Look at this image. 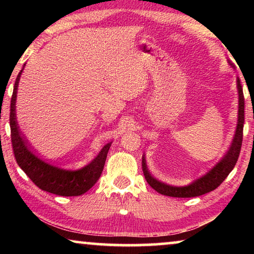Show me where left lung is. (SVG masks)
Segmentation results:
<instances>
[{
    "mask_svg": "<svg viewBox=\"0 0 254 254\" xmlns=\"http://www.w3.org/2000/svg\"><path fill=\"white\" fill-rule=\"evenodd\" d=\"M236 83H238V92H239V115H238L239 118H238V126H236L235 134L233 137V141H232V144L229 149V151H227L225 156L221 159V161L218 162L213 169H210L207 174L204 175L203 177H200L199 179L195 180L194 183L183 187L170 186V185L159 182L158 179L152 177L151 174H150L148 170L144 156H142V170L144 174V178L154 190L160 192L161 195H166L170 197H179V198H188V197L200 196V195L206 194V192H209L214 190V189H216L223 182H224L225 178L229 176L231 171L233 170L235 163L238 161L239 156H240L241 145H242L243 124H244L243 89L239 78L236 79Z\"/></svg>",
    "mask_w": 254,
    "mask_h": 254,
    "instance_id": "1",
    "label": "left lung"
}]
</instances>
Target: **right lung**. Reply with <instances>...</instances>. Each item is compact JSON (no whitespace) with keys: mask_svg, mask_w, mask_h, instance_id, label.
Wrapping results in <instances>:
<instances>
[{"mask_svg":"<svg viewBox=\"0 0 254 254\" xmlns=\"http://www.w3.org/2000/svg\"><path fill=\"white\" fill-rule=\"evenodd\" d=\"M22 70L19 72L15 79L10 109L11 140L15 160L25 175L42 190L59 196L83 195L89 190L101 177L102 171L104 169L107 152H109L112 143L104 145L101 152L91 163L78 170L62 169L38 158L28 147L27 141L21 134L18 123H16V92H18V85Z\"/></svg>","mask_w":254,"mask_h":254,"instance_id":"obj_1","label":"right lung"}]
</instances>
